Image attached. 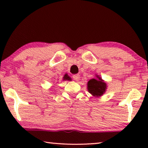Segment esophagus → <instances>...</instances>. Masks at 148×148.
Here are the masks:
<instances>
[{"mask_svg": "<svg viewBox=\"0 0 148 148\" xmlns=\"http://www.w3.org/2000/svg\"><path fill=\"white\" fill-rule=\"evenodd\" d=\"M72 77H73V79L74 80H76V81H79V74H74L72 76Z\"/></svg>", "mask_w": 148, "mask_h": 148, "instance_id": "esophagus-1", "label": "esophagus"}]
</instances>
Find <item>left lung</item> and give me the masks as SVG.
<instances>
[{
    "label": "left lung",
    "instance_id": "obj_1",
    "mask_svg": "<svg viewBox=\"0 0 148 148\" xmlns=\"http://www.w3.org/2000/svg\"><path fill=\"white\" fill-rule=\"evenodd\" d=\"M98 79H91L87 83L88 91L94 97H101L103 95L107 88L106 84L104 82L101 77L97 76Z\"/></svg>",
    "mask_w": 148,
    "mask_h": 148
}]
</instances>
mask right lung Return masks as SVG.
I'll use <instances>...</instances> for the list:
<instances>
[{
	"label": "right lung",
	"instance_id": "right-lung-1",
	"mask_svg": "<svg viewBox=\"0 0 148 148\" xmlns=\"http://www.w3.org/2000/svg\"><path fill=\"white\" fill-rule=\"evenodd\" d=\"M63 80H69L70 81V80H71V78L69 76H66V75H65L63 77Z\"/></svg>",
	"mask_w": 148,
	"mask_h": 148
}]
</instances>
